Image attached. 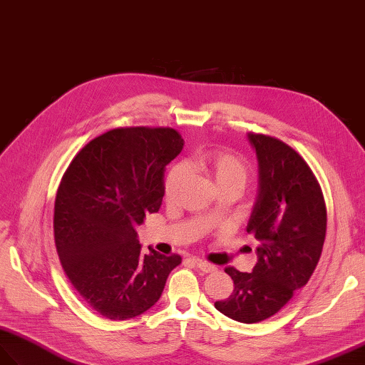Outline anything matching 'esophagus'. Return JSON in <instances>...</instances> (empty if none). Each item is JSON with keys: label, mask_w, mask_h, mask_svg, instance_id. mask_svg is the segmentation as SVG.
Segmentation results:
<instances>
[{"label": "esophagus", "mask_w": 365, "mask_h": 365, "mask_svg": "<svg viewBox=\"0 0 365 365\" xmlns=\"http://www.w3.org/2000/svg\"><path fill=\"white\" fill-rule=\"evenodd\" d=\"M193 262H195L196 267H198L200 270H202L204 273H213V272H216V267H215L213 264H210V262L201 261V259H193Z\"/></svg>", "instance_id": "1"}]
</instances>
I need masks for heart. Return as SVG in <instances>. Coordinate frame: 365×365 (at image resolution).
I'll use <instances>...</instances> for the list:
<instances>
[{"label": "heart", "mask_w": 365, "mask_h": 365, "mask_svg": "<svg viewBox=\"0 0 365 365\" xmlns=\"http://www.w3.org/2000/svg\"><path fill=\"white\" fill-rule=\"evenodd\" d=\"M187 167L193 172H200L210 176L215 185L220 189L224 187H236L242 190L249 181V167L238 156L222 150H205L187 160ZM187 167L176 164L169 170L164 181V198L167 202H175L180 198L187 181Z\"/></svg>", "instance_id": "b5f03b06"}]
</instances>
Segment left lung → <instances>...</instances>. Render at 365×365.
<instances>
[{
    "label": "left lung",
    "instance_id": "obj_1",
    "mask_svg": "<svg viewBox=\"0 0 365 365\" xmlns=\"http://www.w3.org/2000/svg\"><path fill=\"white\" fill-rule=\"evenodd\" d=\"M247 138L258 158L259 187L245 230L258 241V261L250 273L225 269L235 289L215 307L230 319L253 324L278 313L309 282L326 240L327 210L299 153L277 138Z\"/></svg>",
    "mask_w": 365,
    "mask_h": 365
}]
</instances>
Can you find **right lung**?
I'll list each match as a JSON object with an SVG mask.
<instances>
[{
    "label": "right lung",
    "mask_w": 365,
    "mask_h": 365,
    "mask_svg": "<svg viewBox=\"0 0 365 365\" xmlns=\"http://www.w3.org/2000/svg\"><path fill=\"white\" fill-rule=\"evenodd\" d=\"M184 147L173 129L125 127L95 138L66 170L55 200V245L81 299L113 321L161 298L180 255L141 252L136 229L160 210L164 172Z\"/></svg>",
    "instance_id": "right-lung-1"
}]
</instances>
